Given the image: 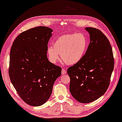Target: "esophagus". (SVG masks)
<instances>
[{"instance_id":"obj_1","label":"esophagus","mask_w":122,"mask_h":122,"mask_svg":"<svg viewBox=\"0 0 122 122\" xmlns=\"http://www.w3.org/2000/svg\"><path fill=\"white\" fill-rule=\"evenodd\" d=\"M61 73H62V74H65L66 73V70H65V69H63V68H62V72H61Z\"/></svg>"}]
</instances>
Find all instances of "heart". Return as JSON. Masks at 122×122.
I'll return each mask as SVG.
<instances>
[{
    "label": "heart",
    "instance_id": "heart-1",
    "mask_svg": "<svg viewBox=\"0 0 122 122\" xmlns=\"http://www.w3.org/2000/svg\"><path fill=\"white\" fill-rule=\"evenodd\" d=\"M88 48V39L81 33L69 34L58 38L53 47L49 46L47 54L51 62L55 63L60 59L68 65H74L82 59Z\"/></svg>",
    "mask_w": 122,
    "mask_h": 122
}]
</instances>
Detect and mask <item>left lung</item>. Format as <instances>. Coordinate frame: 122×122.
I'll use <instances>...</instances> for the list:
<instances>
[{
	"label": "left lung",
	"mask_w": 122,
	"mask_h": 122,
	"mask_svg": "<svg viewBox=\"0 0 122 122\" xmlns=\"http://www.w3.org/2000/svg\"><path fill=\"white\" fill-rule=\"evenodd\" d=\"M90 43L82 59L69 67L70 91L79 102L89 103L106 92L114 68V58L108 39L101 30L86 27Z\"/></svg>",
	"instance_id": "obj_1"
}]
</instances>
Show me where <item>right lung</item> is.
Instances as JSON below:
<instances>
[{
	"mask_svg": "<svg viewBox=\"0 0 122 122\" xmlns=\"http://www.w3.org/2000/svg\"><path fill=\"white\" fill-rule=\"evenodd\" d=\"M52 32L45 26L30 29L17 36L11 48L9 77L20 97L30 106L46 102L61 74V67L47 57Z\"/></svg>",
	"mask_w": 122,
	"mask_h": 122,
	"instance_id": "right-lung-1",
	"label": "right lung"
}]
</instances>
